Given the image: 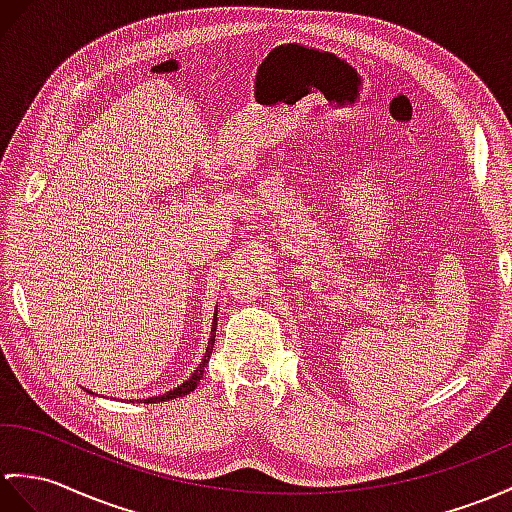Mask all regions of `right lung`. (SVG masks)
Here are the masks:
<instances>
[{"instance_id": "add662e5", "label": "right lung", "mask_w": 512, "mask_h": 512, "mask_svg": "<svg viewBox=\"0 0 512 512\" xmlns=\"http://www.w3.org/2000/svg\"><path fill=\"white\" fill-rule=\"evenodd\" d=\"M216 325H218V314L213 316V323H211V336H209V342H207V349H205V353H202V360H200V364H198L196 371H194L192 375H189V379H185V382H183L181 386H176V388L168 390V392H165V395H159V397H148V399H141V401H144V403H161V401H170V399H176V397H185V395H189V392H192V390L198 386L202 373H205V366L209 364V355H211V351H213V342H216ZM89 392H91V390H89ZM91 395H93V392H91Z\"/></svg>"}]
</instances>
